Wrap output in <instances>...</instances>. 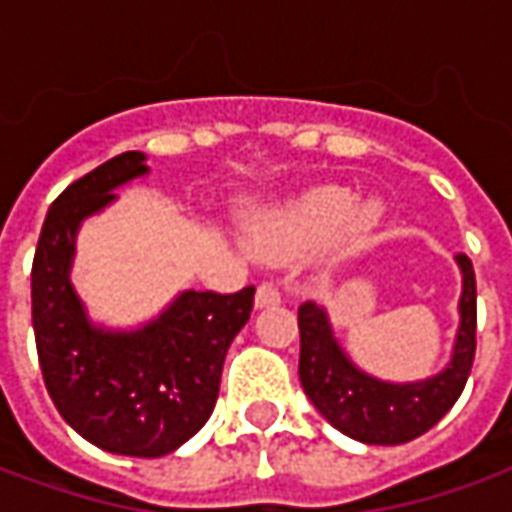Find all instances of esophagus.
<instances>
[{
	"label": "esophagus",
	"mask_w": 512,
	"mask_h": 512,
	"mask_svg": "<svg viewBox=\"0 0 512 512\" xmlns=\"http://www.w3.org/2000/svg\"><path fill=\"white\" fill-rule=\"evenodd\" d=\"M280 300H283V297H280L277 285H271V283L257 285L255 308H271V305H277V302H280Z\"/></svg>",
	"instance_id": "obj_1"
}]
</instances>
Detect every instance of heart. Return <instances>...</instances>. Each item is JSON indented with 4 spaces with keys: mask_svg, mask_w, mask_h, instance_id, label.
Returning <instances> with one entry per match:
<instances>
[{
    "mask_svg": "<svg viewBox=\"0 0 512 512\" xmlns=\"http://www.w3.org/2000/svg\"><path fill=\"white\" fill-rule=\"evenodd\" d=\"M384 221L381 198H358L344 184H319L260 212L252 224V246L271 260H291L330 241L344 260L367 252Z\"/></svg>",
    "mask_w": 512,
    "mask_h": 512,
    "instance_id": "obj_1",
    "label": "heart"
}]
</instances>
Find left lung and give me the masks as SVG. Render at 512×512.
I'll return each mask as SVG.
<instances>
[{
    "mask_svg": "<svg viewBox=\"0 0 512 512\" xmlns=\"http://www.w3.org/2000/svg\"><path fill=\"white\" fill-rule=\"evenodd\" d=\"M462 291L460 325L451 358L440 373L417 381H384L364 373L344 353L328 311L316 302L300 308V381L316 412L333 429L367 446L409 443L457 403L476 353V277L465 255H457Z\"/></svg>",
    "mask_w": 512,
    "mask_h": 512,
    "instance_id": "8db88e82",
    "label": "left lung"
}]
</instances>
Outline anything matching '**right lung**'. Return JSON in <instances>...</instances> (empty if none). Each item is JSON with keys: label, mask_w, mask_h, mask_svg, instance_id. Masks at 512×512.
I'll list each match as a JSON object with an SVG mask.
<instances>
[{"label": "right lung", "mask_w": 512, "mask_h": 512, "mask_svg": "<svg viewBox=\"0 0 512 512\" xmlns=\"http://www.w3.org/2000/svg\"><path fill=\"white\" fill-rule=\"evenodd\" d=\"M148 156L125 151L72 182L47 210L33 257V330L55 409L92 446L123 457H165L212 415L232 339L255 288L182 291L137 328L95 322L72 285L83 221L148 176Z\"/></svg>", "instance_id": "1"}]
</instances>
